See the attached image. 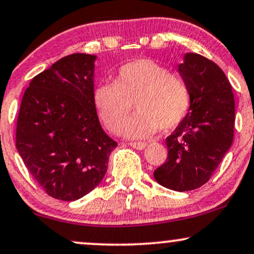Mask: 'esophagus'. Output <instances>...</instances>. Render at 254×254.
I'll use <instances>...</instances> for the list:
<instances>
[{
  "label": "esophagus",
  "instance_id": "1",
  "mask_svg": "<svg viewBox=\"0 0 254 254\" xmlns=\"http://www.w3.org/2000/svg\"><path fill=\"white\" fill-rule=\"evenodd\" d=\"M130 145L132 146V148L137 149V150H142V149H144L148 144H146L145 142H132L130 143Z\"/></svg>",
  "mask_w": 254,
  "mask_h": 254
}]
</instances>
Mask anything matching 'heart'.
I'll return each mask as SVG.
<instances>
[{
    "instance_id": "b5f03b06",
    "label": "heart",
    "mask_w": 254,
    "mask_h": 254,
    "mask_svg": "<svg viewBox=\"0 0 254 254\" xmlns=\"http://www.w3.org/2000/svg\"><path fill=\"white\" fill-rule=\"evenodd\" d=\"M93 102L112 132L121 131L135 104L138 112L127 121L123 133L142 138L181 124L190 110L191 90L182 75L170 73L154 60L137 59L118 69L115 82L98 85Z\"/></svg>"
}]
</instances>
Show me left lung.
Instances as JSON below:
<instances>
[{
    "mask_svg": "<svg viewBox=\"0 0 254 254\" xmlns=\"http://www.w3.org/2000/svg\"><path fill=\"white\" fill-rule=\"evenodd\" d=\"M179 73L191 90L187 117L167 137V161L154 172L161 186L188 191L208 182L233 142L235 108L224 71L200 54L187 53Z\"/></svg>",
    "mask_w": 254,
    "mask_h": 254,
    "instance_id": "obj_1",
    "label": "left lung"
}]
</instances>
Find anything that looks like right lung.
<instances>
[{
  "label": "right lung",
  "mask_w": 254,
  "mask_h": 254,
  "mask_svg": "<svg viewBox=\"0 0 254 254\" xmlns=\"http://www.w3.org/2000/svg\"><path fill=\"white\" fill-rule=\"evenodd\" d=\"M97 57L75 53L35 75L24 91L16 149L50 196L74 201L92 191L117 142L104 132L93 102Z\"/></svg>",
  "instance_id": "right-lung-1"
}]
</instances>
